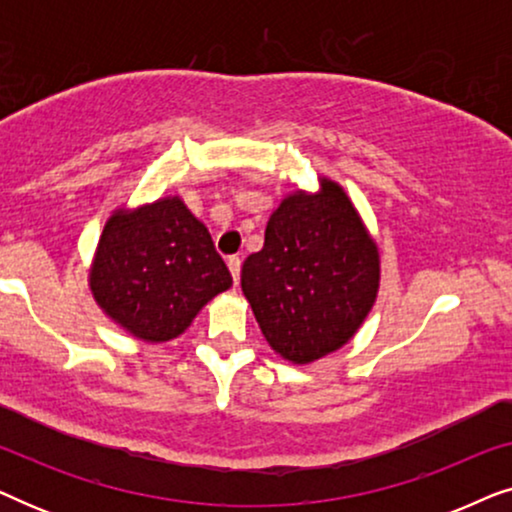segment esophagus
Masks as SVG:
<instances>
[{"label": "esophagus", "mask_w": 512, "mask_h": 512, "mask_svg": "<svg viewBox=\"0 0 512 512\" xmlns=\"http://www.w3.org/2000/svg\"><path fill=\"white\" fill-rule=\"evenodd\" d=\"M228 270L230 275H233V282L240 284V270H242V261L237 256H230L228 258Z\"/></svg>", "instance_id": "esophagus-1"}]
</instances>
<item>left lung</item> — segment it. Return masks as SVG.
<instances>
[{
  "mask_svg": "<svg viewBox=\"0 0 512 512\" xmlns=\"http://www.w3.org/2000/svg\"><path fill=\"white\" fill-rule=\"evenodd\" d=\"M380 289V254L340 184L286 195L265 244L242 265V291L279 356L310 363L359 331Z\"/></svg>",
  "mask_w": 512,
  "mask_h": 512,
  "instance_id": "obj_1",
  "label": "left lung"
}]
</instances>
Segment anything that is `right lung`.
Masks as SVG:
<instances>
[{"mask_svg":"<svg viewBox=\"0 0 512 512\" xmlns=\"http://www.w3.org/2000/svg\"><path fill=\"white\" fill-rule=\"evenodd\" d=\"M230 286L212 235L179 198L111 214L90 268L97 305L144 342L177 338Z\"/></svg>","mask_w":512,"mask_h":512,"instance_id":"obj_1","label":"right lung"}]
</instances>
